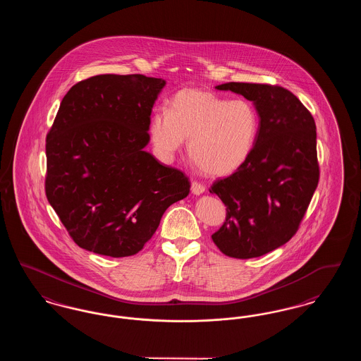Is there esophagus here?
<instances>
[{"label":"esophagus","instance_id":"obj_1","mask_svg":"<svg viewBox=\"0 0 361 361\" xmlns=\"http://www.w3.org/2000/svg\"><path fill=\"white\" fill-rule=\"evenodd\" d=\"M190 192H192L193 195L199 196V195H202V193L206 192V187H204L203 184L197 183V181H193V183L190 184Z\"/></svg>","mask_w":361,"mask_h":361}]
</instances>
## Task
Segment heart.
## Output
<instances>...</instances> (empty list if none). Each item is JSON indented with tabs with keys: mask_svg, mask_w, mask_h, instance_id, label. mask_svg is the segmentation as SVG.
<instances>
[{
	"mask_svg": "<svg viewBox=\"0 0 361 361\" xmlns=\"http://www.w3.org/2000/svg\"><path fill=\"white\" fill-rule=\"evenodd\" d=\"M258 124L257 111L249 102L185 87L173 94L168 114L152 115L149 134L164 158L177 154L188 139L189 159L196 169L208 177H224L238 171L249 158Z\"/></svg>",
	"mask_w": 361,
	"mask_h": 361,
	"instance_id": "heart-1",
	"label": "heart"
}]
</instances>
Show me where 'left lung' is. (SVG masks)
Listing matches in <instances>:
<instances>
[{
  "mask_svg": "<svg viewBox=\"0 0 361 361\" xmlns=\"http://www.w3.org/2000/svg\"><path fill=\"white\" fill-rule=\"evenodd\" d=\"M215 89L252 102L259 124L246 162L209 189L227 211L212 240L228 257H259L291 240L317 189L315 121L281 86L227 82Z\"/></svg>",
  "mask_w": 361,
  "mask_h": 361,
  "instance_id": "left-lung-1",
  "label": "left lung"
}]
</instances>
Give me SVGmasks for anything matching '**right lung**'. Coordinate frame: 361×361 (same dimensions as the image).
<instances>
[{
	"label": "right lung",
	"mask_w": 361,
	"mask_h": 361,
	"mask_svg": "<svg viewBox=\"0 0 361 361\" xmlns=\"http://www.w3.org/2000/svg\"><path fill=\"white\" fill-rule=\"evenodd\" d=\"M166 81L102 74L71 86L46 139V195L70 237L109 257L137 255L188 178L147 153L149 123Z\"/></svg>",
	"instance_id": "right-lung-1"
}]
</instances>
